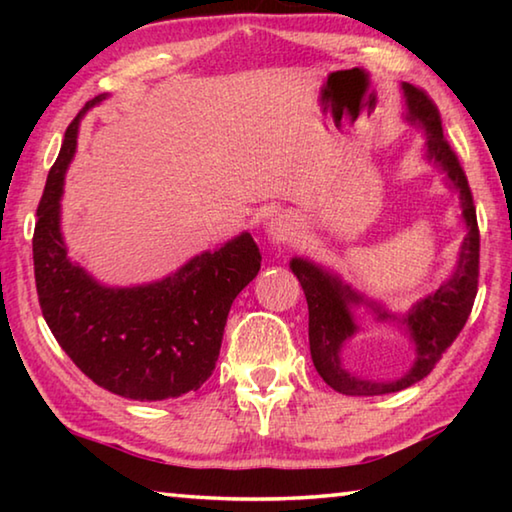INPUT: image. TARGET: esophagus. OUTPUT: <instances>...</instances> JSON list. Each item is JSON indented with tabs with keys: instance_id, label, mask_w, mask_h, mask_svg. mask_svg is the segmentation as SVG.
I'll use <instances>...</instances> for the list:
<instances>
[{
	"instance_id": "esophagus-1",
	"label": "esophagus",
	"mask_w": 512,
	"mask_h": 512,
	"mask_svg": "<svg viewBox=\"0 0 512 512\" xmlns=\"http://www.w3.org/2000/svg\"><path fill=\"white\" fill-rule=\"evenodd\" d=\"M268 237H271L273 244H284L291 235H293V225L289 221V216L284 214H275L271 221H268Z\"/></svg>"
}]
</instances>
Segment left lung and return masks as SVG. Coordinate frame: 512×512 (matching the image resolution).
<instances>
[{"mask_svg": "<svg viewBox=\"0 0 512 512\" xmlns=\"http://www.w3.org/2000/svg\"><path fill=\"white\" fill-rule=\"evenodd\" d=\"M404 121L420 128L424 135V160L445 173V185L458 194L465 237L458 250L452 275L429 296L420 298L406 314H393L381 302L368 298L343 280V277L311 259L293 257L289 266L305 291L309 307V350L311 361L327 386L343 395H384L409 388L429 375L443 352L456 341L470 316L476 284H479V225L470 185L449 149L440 126L438 108L422 90L402 83ZM366 308L378 322H395L410 336L416 350L412 368L402 378L375 382L354 376L342 366L340 352L344 343L358 333L356 311Z\"/></svg>", "mask_w": 512, "mask_h": 512, "instance_id": "8db88e82", "label": "left lung"}]
</instances>
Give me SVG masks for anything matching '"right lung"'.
Masks as SVG:
<instances>
[{"instance_id":"obj_1","label":"right lung","mask_w":512,"mask_h":512,"mask_svg":"<svg viewBox=\"0 0 512 512\" xmlns=\"http://www.w3.org/2000/svg\"><path fill=\"white\" fill-rule=\"evenodd\" d=\"M99 94L67 126L51 167L33 232V266L42 316L83 375L126 400L158 402L198 391L219 359L223 327L262 255L250 232L203 250L162 280L110 287L67 255L60 230L65 173L81 119L106 101Z\"/></svg>"}]
</instances>
